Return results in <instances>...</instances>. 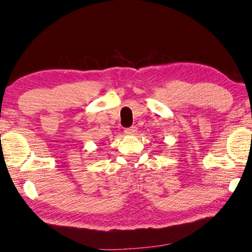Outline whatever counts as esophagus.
<instances>
[{"mask_svg":"<svg viewBox=\"0 0 252 252\" xmlns=\"http://www.w3.org/2000/svg\"><path fill=\"white\" fill-rule=\"evenodd\" d=\"M125 132H126V134H127V135L134 134L135 132H137V126H130V127H126V129L125 130Z\"/></svg>","mask_w":252,"mask_h":252,"instance_id":"esophagus-1","label":"esophagus"}]
</instances>
